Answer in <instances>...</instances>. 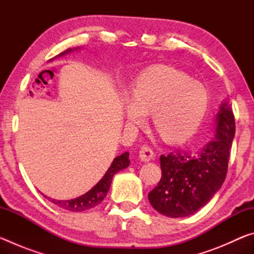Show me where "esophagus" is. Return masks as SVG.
<instances>
[{
    "mask_svg": "<svg viewBox=\"0 0 254 254\" xmlns=\"http://www.w3.org/2000/svg\"><path fill=\"white\" fill-rule=\"evenodd\" d=\"M139 158L141 159V161H144V162L150 161L153 158L152 149L148 147V145H142L139 151Z\"/></svg>",
    "mask_w": 254,
    "mask_h": 254,
    "instance_id": "obj_1",
    "label": "esophagus"
}]
</instances>
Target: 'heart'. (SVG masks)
Masks as SVG:
<instances>
[{
  "label": "heart",
  "instance_id": "1",
  "mask_svg": "<svg viewBox=\"0 0 254 254\" xmlns=\"http://www.w3.org/2000/svg\"><path fill=\"white\" fill-rule=\"evenodd\" d=\"M208 89L184 71L157 65L136 77L131 96L123 95L127 121L141 124L152 113V123L166 141L180 142L194 134L206 114Z\"/></svg>",
  "mask_w": 254,
  "mask_h": 254
}]
</instances>
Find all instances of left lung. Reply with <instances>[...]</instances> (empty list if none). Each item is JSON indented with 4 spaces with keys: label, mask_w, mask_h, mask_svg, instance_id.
Instances as JSON below:
<instances>
[{
    "label": "left lung",
    "mask_w": 254,
    "mask_h": 254,
    "mask_svg": "<svg viewBox=\"0 0 254 254\" xmlns=\"http://www.w3.org/2000/svg\"><path fill=\"white\" fill-rule=\"evenodd\" d=\"M234 134L233 112L223 102L215 117L213 141L196 152L161 154V179L148 195L152 207L173 218L204 207L224 183Z\"/></svg>",
    "instance_id": "8db88e82"
}]
</instances>
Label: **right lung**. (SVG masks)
I'll return each instance as SVG.
<instances>
[{"label":"right lung","instance_id":"right-lung-1","mask_svg":"<svg viewBox=\"0 0 254 254\" xmlns=\"http://www.w3.org/2000/svg\"><path fill=\"white\" fill-rule=\"evenodd\" d=\"M78 49H80L78 47H77V48H69L64 51V53L59 54L57 57H62V56H65ZM128 156H130L128 152H124L121 154V156H118L117 158H114V160L110 166V168L107 169L105 175L103 176V178L100 180V182H98L95 186L91 189V190H88L84 195L77 197V198L68 199V200H57V199H51L47 196L45 197L46 198H48L51 203L57 205L58 207L66 210H70V212H84V210L96 207V206L100 205L103 201V199L105 198L107 191H109V189L111 187V183H112V179L114 177V175L119 173L120 170L127 168L128 165H130V159H128Z\"/></svg>","mask_w":254,"mask_h":254}]
</instances>
